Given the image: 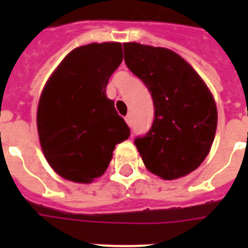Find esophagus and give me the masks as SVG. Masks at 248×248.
<instances>
[{
    "instance_id": "1",
    "label": "esophagus",
    "mask_w": 248,
    "mask_h": 248,
    "mask_svg": "<svg viewBox=\"0 0 248 248\" xmlns=\"http://www.w3.org/2000/svg\"><path fill=\"white\" fill-rule=\"evenodd\" d=\"M125 122H126V124H128L129 126L133 125V115H131V114L126 115V117H125Z\"/></svg>"
}]
</instances>
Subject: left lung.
<instances>
[{
  "label": "left lung",
  "instance_id": "8db88e82",
  "mask_svg": "<svg viewBox=\"0 0 248 248\" xmlns=\"http://www.w3.org/2000/svg\"><path fill=\"white\" fill-rule=\"evenodd\" d=\"M124 61L154 102V122L134 140L146 169L164 180L190 174L210 153L217 128L214 97L185 59L168 48L124 43Z\"/></svg>",
  "mask_w": 248,
  "mask_h": 248
}]
</instances>
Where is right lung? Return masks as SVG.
Here are the masks:
<instances>
[{
  "instance_id": "add662e5",
  "label": "right lung",
  "mask_w": 248,
  "mask_h": 248,
  "mask_svg": "<svg viewBox=\"0 0 248 248\" xmlns=\"http://www.w3.org/2000/svg\"><path fill=\"white\" fill-rule=\"evenodd\" d=\"M123 61L122 45L91 43L68 53L43 88L37 129L43 154L67 180L89 184L104 174L115 145L130 135L105 95Z\"/></svg>"
}]
</instances>
